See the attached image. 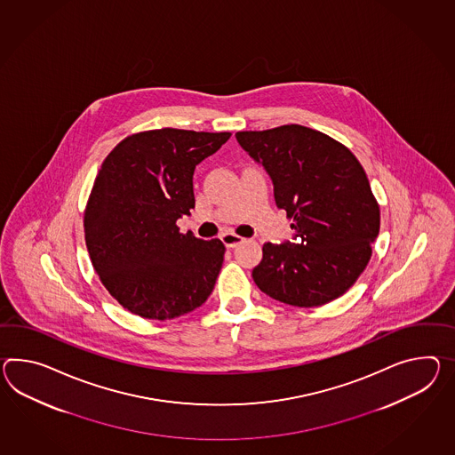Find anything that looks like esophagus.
Masks as SVG:
<instances>
[{
  "label": "esophagus",
  "instance_id": "1",
  "mask_svg": "<svg viewBox=\"0 0 455 455\" xmlns=\"http://www.w3.org/2000/svg\"><path fill=\"white\" fill-rule=\"evenodd\" d=\"M244 238L242 236H238V235H235V233H223L222 235V242L227 248H235L236 244L242 243Z\"/></svg>",
  "mask_w": 455,
  "mask_h": 455
}]
</instances>
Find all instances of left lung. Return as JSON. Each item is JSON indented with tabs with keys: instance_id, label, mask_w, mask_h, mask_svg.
Returning a JSON list of instances; mask_svg holds the SVG:
<instances>
[{
	"instance_id": "left-lung-1",
	"label": "left lung",
	"mask_w": 455,
	"mask_h": 455,
	"mask_svg": "<svg viewBox=\"0 0 455 455\" xmlns=\"http://www.w3.org/2000/svg\"><path fill=\"white\" fill-rule=\"evenodd\" d=\"M235 138L273 180L277 209L294 220L291 240L263 244L256 286L298 307L337 299L363 273L379 232L363 167L344 145L300 124Z\"/></svg>"
}]
</instances>
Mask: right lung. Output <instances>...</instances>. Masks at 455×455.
<instances>
[{"label": "right lung", "mask_w": 455, "mask_h": 455, "mask_svg": "<svg viewBox=\"0 0 455 455\" xmlns=\"http://www.w3.org/2000/svg\"><path fill=\"white\" fill-rule=\"evenodd\" d=\"M232 133L163 128L128 136L101 164L84 227L90 259L124 309L153 321L200 307L222 269L225 246L179 233L196 207L194 171Z\"/></svg>", "instance_id": "right-lung-1"}]
</instances>
